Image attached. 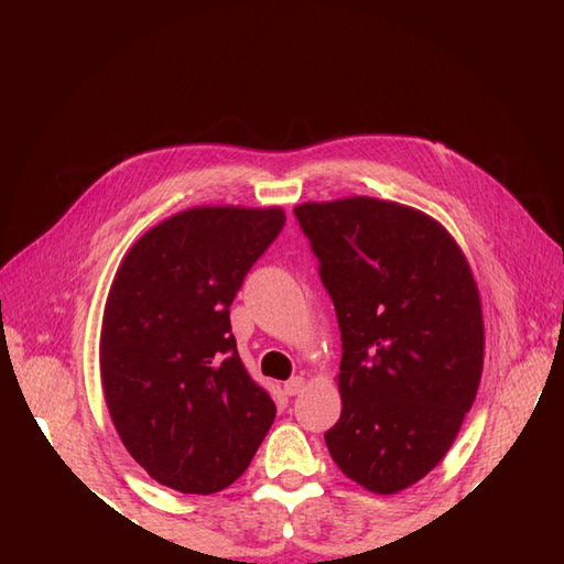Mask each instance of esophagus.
Listing matches in <instances>:
<instances>
[{"mask_svg":"<svg viewBox=\"0 0 564 564\" xmlns=\"http://www.w3.org/2000/svg\"><path fill=\"white\" fill-rule=\"evenodd\" d=\"M303 386H305V379L303 377H294V379H289L284 383V392H286L289 398H294V395H299V392L303 390Z\"/></svg>","mask_w":564,"mask_h":564,"instance_id":"obj_1","label":"esophagus"}]
</instances>
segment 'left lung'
<instances>
[{"label":"left lung","instance_id":"1","mask_svg":"<svg viewBox=\"0 0 564 564\" xmlns=\"http://www.w3.org/2000/svg\"><path fill=\"white\" fill-rule=\"evenodd\" d=\"M340 329L336 466L373 494L429 475L452 447L482 377L485 324L464 251L435 218L346 197L294 209Z\"/></svg>","mask_w":564,"mask_h":564}]
</instances>
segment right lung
Segmentation results:
<instances>
[{
    "label": "right lung",
    "instance_id": "1",
    "mask_svg": "<svg viewBox=\"0 0 564 564\" xmlns=\"http://www.w3.org/2000/svg\"><path fill=\"white\" fill-rule=\"evenodd\" d=\"M284 220L280 207L185 209L150 228L115 272L100 381L127 452L164 487H230L275 421L237 352L230 303Z\"/></svg>",
    "mask_w": 564,
    "mask_h": 564
}]
</instances>
